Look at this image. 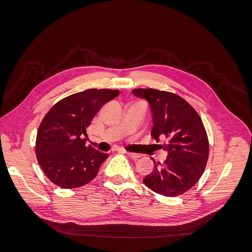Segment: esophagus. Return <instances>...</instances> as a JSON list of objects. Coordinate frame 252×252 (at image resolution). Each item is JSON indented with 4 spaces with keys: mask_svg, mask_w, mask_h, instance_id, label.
I'll list each match as a JSON object with an SVG mask.
<instances>
[{
    "mask_svg": "<svg viewBox=\"0 0 252 252\" xmlns=\"http://www.w3.org/2000/svg\"><path fill=\"white\" fill-rule=\"evenodd\" d=\"M124 154H126L128 157H130V158H133V159H136V158H140V155H138V154H134V152L124 151Z\"/></svg>",
    "mask_w": 252,
    "mask_h": 252,
    "instance_id": "esophagus-1",
    "label": "esophagus"
}]
</instances>
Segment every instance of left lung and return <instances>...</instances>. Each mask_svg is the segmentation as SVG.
Masks as SVG:
<instances>
[{
	"mask_svg": "<svg viewBox=\"0 0 252 252\" xmlns=\"http://www.w3.org/2000/svg\"><path fill=\"white\" fill-rule=\"evenodd\" d=\"M132 94L148 103L152 117L151 136L168 157L143 180L152 191L177 196L196 184L207 164L209 144L197 112L181 96L157 89H133ZM154 159V158H152Z\"/></svg>",
	"mask_w": 252,
	"mask_h": 252,
	"instance_id": "obj_1",
	"label": "left lung"
}]
</instances>
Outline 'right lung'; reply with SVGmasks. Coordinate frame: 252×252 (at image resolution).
I'll return each mask as SVG.
<instances>
[{
    "mask_svg": "<svg viewBox=\"0 0 252 252\" xmlns=\"http://www.w3.org/2000/svg\"><path fill=\"white\" fill-rule=\"evenodd\" d=\"M119 94V90L87 89L61 100L45 116L36 134L35 154L53 184L78 188L96 177L108 155L86 146V128Z\"/></svg>",
    "mask_w": 252,
    "mask_h": 252,
    "instance_id": "obj_1",
    "label": "right lung"
}]
</instances>
